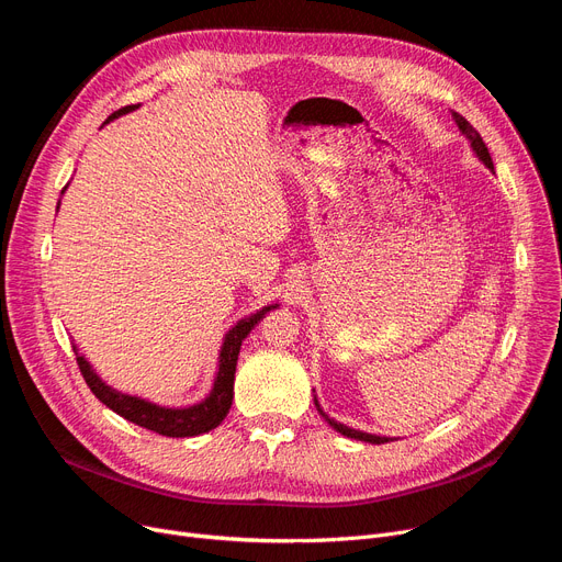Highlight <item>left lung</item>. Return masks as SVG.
I'll list each match as a JSON object with an SVG mask.
<instances>
[{
    "label": "left lung",
    "mask_w": 562,
    "mask_h": 562,
    "mask_svg": "<svg viewBox=\"0 0 562 562\" xmlns=\"http://www.w3.org/2000/svg\"><path fill=\"white\" fill-rule=\"evenodd\" d=\"M453 121H456V125L460 127V132L469 138V143H471V150L476 153V157L490 168V170H494V164H492V157H490V153H487V145L483 143V138H481V134L471 127V123L467 121V117H462L460 113H456L453 111ZM314 401H316V396H314ZM316 407H318V412L323 417H326V422L337 430V432H341V435H346V437H350V439H360V441H369V445H385V441H392L390 437H380V435H371V432H362V430H356V428H348V426H344V424H337L335 419H330L326 412L321 409V405H318V401H316Z\"/></svg>",
    "instance_id": "1"
}]
</instances>
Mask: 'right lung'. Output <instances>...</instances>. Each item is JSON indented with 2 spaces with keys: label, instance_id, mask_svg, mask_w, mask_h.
<instances>
[{
  "label": "right lung",
  "instance_id": "right-lung-1",
  "mask_svg": "<svg viewBox=\"0 0 562 562\" xmlns=\"http://www.w3.org/2000/svg\"><path fill=\"white\" fill-rule=\"evenodd\" d=\"M134 109H138V104H130V106L117 109L115 113L109 115V121H113V117L123 115V113H130ZM276 307L278 305H266L259 312L250 314L248 318H241L223 337V346H221V352H218V373L214 378V387L204 401H200L195 405H189V407H161V405L150 403L145 398L117 392V390L109 387L106 382H102V378L93 371V367L86 362L83 356H79L77 346H72V350L77 356V364H79V371L86 380V385L91 387V392L109 409H113L115 415H121V417H125L127 422H132L140 428L155 430V432L166 435V437H195V435H202V432H210L212 428H216L227 417V412L232 407V398H234V373H236V360H239L241 341L250 335V330L263 318V314L276 310Z\"/></svg>",
  "mask_w": 562,
  "mask_h": 562
}]
</instances>
